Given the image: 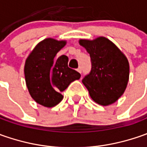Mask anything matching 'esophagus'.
Instances as JSON below:
<instances>
[{"label": "esophagus", "mask_w": 147, "mask_h": 147, "mask_svg": "<svg viewBox=\"0 0 147 147\" xmlns=\"http://www.w3.org/2000/svg\"><path fill=\"white\" fill-rule=\"evenodd\" d=\"M77 70L78 71V72H79V73H80V74H81V73H82V68H81V67H78V69H77Z\"/></svg>", "instance_id": "1"}]
</instances>
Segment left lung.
Here are the masks:
<instances>
[{
    "label": "left lung",
    "mask_w": 147,
    "mask_h": 147,
    "mask_svg": "<svg viewBox=\"0 0 147 147\" xmlns=\"http://www.w3.org/2000/svg\"><path fill=\"white\" fill-rule=\"evenodd\" d=\"M91 57L92 69L82 78L90 96L101 105L115 102L124 92L129 77L125 55L112 42L100 37L93 41L80 40Z\"/></svg>",
    "instance_id": "obj_1"
}]
</instances>
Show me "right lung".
Masks as SVG:
<instances>
[{"mask_svg": "<svg viewBox=\"0 0 147 147\" xmlns=\"http://www.w3.org/2000/svg\"><path fill=\"white\" fill-rule=\"evenodd\" d=\"M65 41L47 38L33 49L24 66L28 92L38 104L53 107L62 100L61 92L71 82L79 79L81 74L69 68V58L56 54L65 46Z\"/></svg>", "mask_w": 147, "mask_h": 147, "instance_id": "add662e5", "label": "right lung"}]
</instances>
